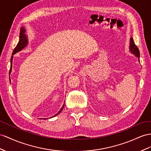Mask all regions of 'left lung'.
<instances>
[{
	"label": "left lung",
	"mask_w": 151,
	"mask_h": 151,
	"mask_svg": "<svg viewBox=\"0 0 151 151\" xmlns=\"http://www.w3.org/2000/svg\"><path fill=\"white\" fill-rule=\"evenodd\" d=\"M129 51L131 52V53L134 54V55L137 57L139 59V57H140V52H139V50L138 48L136 45L134 44V42L133 41V39L132 37H131L130 39V44H129ZM138 61L140 62V60H138Z\"/></svg>",
	"instance_id": "8db88e82"
}]
</instances>
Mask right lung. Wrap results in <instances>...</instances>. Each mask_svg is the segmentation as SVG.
Here are the masks:
<instances>
[{"instance_id":"right-lung-1","label":"right lung","mask_w":151,"mask_h":151,"mask_svg":"<svg viewBox=\"0 0 151 151\" xmlns=\"http://www.w3.org/2000/svg\"><path fill=\"white\" fill-rule=\"evenodd\" d=\"M25 32H26V30H25V29L24 27L21 28V29H20V40H19V41H18V44H17V46H16V47H15V48L14 49L13 52V53H12L13 55L11 56V67H10L9 73H11V70H12V63H13V55H14V54L16 53L21 51V50H22V49H24V48L25 47V46H26L27 45V44H28L27 36V35H26ZM64 103H65V102H64ZM64 106V104L63 106L62 107V109L59 110V112H58L57 114H55V115H53V117H55V116H56V115H59V114L61 112V111L63 110Z\"/></svg>"}]
</instances>
